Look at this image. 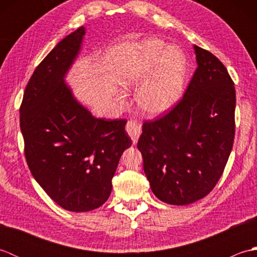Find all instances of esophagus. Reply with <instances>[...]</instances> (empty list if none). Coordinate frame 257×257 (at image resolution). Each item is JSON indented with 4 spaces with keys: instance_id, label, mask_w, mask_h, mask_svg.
<instances>
[{
    "instance_id": "obj_1",
    "label": "esophagus",
    "mask_w": 257,
    "mask_h": 257,
    "mask_svg": "<svg viewBox=\"0 0 257 257\" xmlns=\"http://www.w3.org/2000/svg\"><path fill=\"white\" fill-rule=\"evenodd\" d=\"M125 130H127V133L129 134L134 144L137 143L141 135V132H143V130H141V123L133 119L128 120L127 124H125Z\"/></svg>"
}]
</instances>
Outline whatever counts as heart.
I'll list each match as a JSON object with an SVG mask.
<instances>
[{
  "mask_svg": "<svg viewBox=\"0 0 257 257\" xmlns=\"http://www.w3.org/2000/svg\"><path fill=\"white\" fill-rule=\"evenodd\" d=\"M187 61L179 48L169 46L158 38L147 41L144 56L134 83L141 86L137 100L149 114L166 112L176 105L184 90Z\"/></svg>",
  "mask_w": 257,
  "mask_h": 257,
  "instance_id": "1",
  "label": "heart"
}]
</instances>
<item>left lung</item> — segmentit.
<instances>
[{"mask_svg": "<svg viewBox=\"0 0 257 257\" xmlns=\"http://www.w3.org/2000/svg\"><path fill=\"white\" fill-rule=\"evenodd\" d=\"M195 72L171 110L146 120L138 149L152 192L187 205L209 194L224 171L235 135V87L227 69L194 45Z\"/></svg>", "mask_w": 257, "mask_h": 257, "instance_id": "obj_1", "label": "left lung"}]
</instances>
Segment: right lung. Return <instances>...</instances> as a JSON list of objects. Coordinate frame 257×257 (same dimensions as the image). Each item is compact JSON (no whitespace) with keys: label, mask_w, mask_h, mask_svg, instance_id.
<instances>
[{"label":"right lung","mask_w":257,"mask_h":257,"mask_svg":"<svg viewBox=\"0 0 257 257\" xmlns=\"http://www.w3.org/2000/svg\"><path fill=\"white\" fill-rule=\"evenodd\" d=\"M84 35L81 26L43 59L26 85L20 108L33 177L54 202L72 212L105 203L120 157L133 143L124 130L127 120L95 118L64 83Z\"/></svg>","instance_id":"1"}]
</instances>
